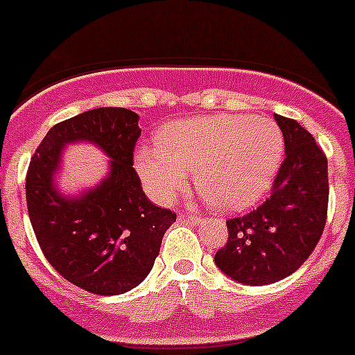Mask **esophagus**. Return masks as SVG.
<instances>
[{
  "mask_svg": "<svg viewBox=\"0 0 355 355\" xmlns=\"http://www.w3.org/2000/svg\"><path fill=\"white\" fill-rule=\"evenodd\" d=\"M178 220H180L181 224H197V222L200 220V216L192 215V213H188V211H183V213H180Z\"/></svg>",
  "mask_w": 355,
  "mask_h": 355,
  "instance_id": "34e87169",
  "label": "esophagus"
}]
</instances>
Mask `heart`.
<instances>
[{
  "label": "heart",
  "mask_w": 355,
  "mask_h": 355,
  "mask_svg": "<svg viewBox=\"0 0 355 355\" xmlns=\"http://www.w3.org/2000/svg\"><path fill=\"white\" fill-rule=\"evenodd\" d=\"M283 155V131L270 119L208 115L162 126L156 146L135 150L133 165L156 202H172L196 171L197 188L213 208L241 211L270 190Z\"/></svg>",
  "instance_id": "b5f03b06"
}]
</instances>
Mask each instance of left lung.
Segmentation results:
<instances>
[{"label":"left lung","instance_id":"8db88e82","mask_svg":"<svg viewBox=\"0 0 355 355\" xmlns=\"http://www.w3.org/2000/svg\"><path fill=\"white\" fill-rule=\"evenodd\" d=\"M284 137V158L270 197L259 208L227 220L229 238L216 266L247 286L277 283L315 250L327 218V158L299 122L274 115Z\"/></svg>","mask_w":355,"mask_h":355}]
</instances>
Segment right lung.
Returning a JSON list of instances; mask_svg holds the SVG:
<instances>
[{"label":"right lung","mask_w":355,"mask_h":355,"mask_svg":"<svg viewBox=\"0 0 355 355\" xmlns=\"http://www.w3.org/2000/svg\"><path fill=\"white\" fill-rule=\"evenodd\" d=\"M139 115L96 108L55 124L31 158L26 205L44 256L69 283L96 295H121L149 275L175 213L155 206L133 168ZM94 143L109 156V172L78 196L60 192L54 178L63 147Z\"/></svg>","instance_id":"add662e5"}]
</instances>
